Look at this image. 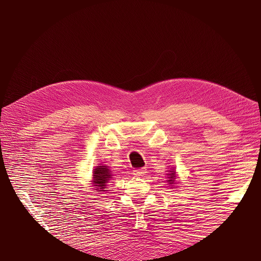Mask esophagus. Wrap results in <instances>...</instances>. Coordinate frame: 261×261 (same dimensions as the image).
<instances>
[{
  "label": "esophagus",
  "instance_id": "1",
  "mask_svg": "<svg viewBox=\"0 0 261 261\" xmlns=\"http://www.w3.org/2000/svg\"><path fill=\"white\" fill-rule=\"evenodd\" d=\"M145 173H147V169L146 168H141V169H134L133 170V174L136 176H142L145 175Z\"/></svg>",
  "mask_w": 261,
  "mask_h": 261
}]
</instances>
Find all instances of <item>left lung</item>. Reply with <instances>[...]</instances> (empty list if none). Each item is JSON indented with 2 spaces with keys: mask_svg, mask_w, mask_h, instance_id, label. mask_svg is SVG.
Instances as JSON below:
<instances>
[{
  "mask_svg": "<svg viewBox=\"0 0 261 261\" xmlns=\"http://www.w3.org/2000/svg\"><path fill=\"white\" fill-rule=\"evenodd\" d=\"M167 183L170 185V188H175L174 185L176 184V172L174 168L169 170V173H167Z\"/></svg>",
  "mask_w": 261,
  "mask_h": 261,
  "instance_id": "left-lung-1",
  "label": "left lung"
}]
</instances>
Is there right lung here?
<instances>
[{
  "instance_id": "1",
  "label": "right lung",
  "mask_w": 261,
  "mask_h": 261,
  "mask_svg": "<svg viewBox=\"0 0 261 261\" xmlns=\"http://www.w3.org/2000/svg\"><path fill=\"white\" fill-rule=\"evenodd\" d=\"M110 180H112V171L109 169V166L101 165L94 167L93 176H92V186L98 194H102L107 191V184Z\"/></svg>"
}]
</instances>
